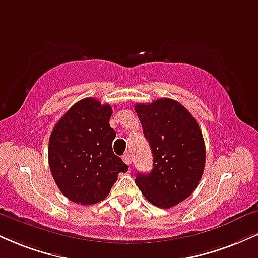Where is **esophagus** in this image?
Here are the masks:
<instances>
[{"label":"esophagus","instance_id":"1","mask_svg":"<svg viewBox=\"0 0 258 258\" xmlns=\"http://www.w3.org/2000/svg\"><path fill=\"white\" fill-rule=\"evenodd\" d=\"M122 160H123V162H125L126 164H131V162H132V159H131V155L130 154H125L122 156Z\"/></svg>","mask_w":258,"mask_h":258}]
</instances>
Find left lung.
Returning a JSON list of instances; mask_svg holds the SVG:
<instances>
[{
    "mask_svg": "<svg viewBox=\"0 0 258 258\" xmlns=\"http://www.w3.org/2000/svg\"><path fill=\"white\" fill-rule=\"evenodd\" d=\"M135 110L153 154L154 168L136 184L154 206L168 209L186 200L203 175L206 145L197 121L170 98L138 103Z\"/></svg>",
    "mask_w": 258,
    "mask_h": 258,
    "instance_id": "1",
    "label": "left lung"
}]
</instances>
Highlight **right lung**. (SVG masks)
Returning <instances> with one entry per match:
<instances>
[{
    "mask_svg": "<svg viewBox=\"0 0 258 258\" xmlns=\"http://www.w3.org/2000/svg\"><path fill=\"white\" fill-rule=\"evenodd\" d=\"M113 109L98 99H80L57 121L49 139V167L57 187L74 203L103 201L128 166L113 153Z\"/></svg>",
    "mask_w": 258,
    "mask_h": 258,
    "instance_id": "1",
    "label": "right lung"
}]
</instances>
